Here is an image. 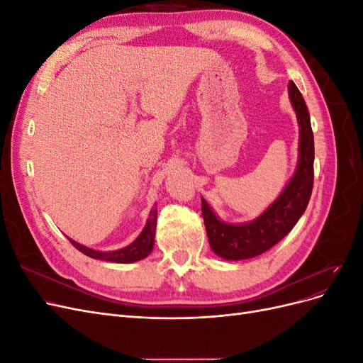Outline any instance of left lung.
<instances>
[{"label":"left lung","instance_id":"1","mask_svg":"<svg viewBox=\"0 0 363 363\" xmlns=\"http://www.w3.org/2000/svg\"><path fill=\"white\" fill-rule=\"evenodd\" d=\"M289 100L300 127L298 163L289 183L284 186L265 212L250 223L230 224L216 216L212 207L201 199V211L215 255L225 260H244L268 251L286 236L309 204L313 188V133L304 98L294 82L288 86Z\"/></svg>","mask_w":363,"mask_h":363}]
</instances>
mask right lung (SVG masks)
Masks as SVG:
<instances>
[{
	"label": "right lung",
	"instance_id": "obj_1",
	"mask_svg": "<svg viewBox=\"0 0 363 363\" xmlns=\"http://www.w3.org/2000/svg\"><path fill=\"white\" fill-rule=\"evenodd\" d=\"M156 223H157V208L152 207L150 211V216L147 219V224L142 230L140 235L131 242L130 245L115 250V251H96L92 248H87L79 242H75L74 239L68 238L69 242L82 251L83 255L89 256L92 259L106 260V262H115V263H131L145 259L155 247V236H156Z\"/></svg>",
	"mask_w": 363,
	"mask_h": 363
}]
</instances>
